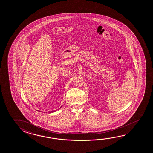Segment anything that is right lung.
Here are the masks:
<instances>
[{
	"mask_svg": "<svg viewBox=\"0 0 153 153\" xmlns=\"http://www.w3.org/2000/svg\"><path fill=\"white\" fill-rule=\"evenodd\" d=\"M61 107H62V106H61ZM60 107V108H61ZM59 109H60V108H59ZM56 110H54V111H51V113H53V112H54V111H56ZM38 111H39V110H38Z\"/></svg>",
	"mask_w": 153,
	"mask_h": 153,
	"instance_id": "add662e5",
	"label": "right lung"
}]
</instances>
